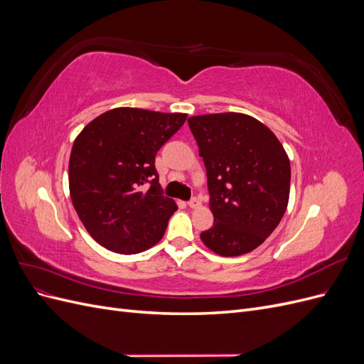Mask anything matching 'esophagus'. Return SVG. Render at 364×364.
Here are the masks:
<instances>
[{
    "label": "esophagus",
    "mask_w": 364,
    "mask_h": 364,
    "mask_svg": "<svg viewBox=\"0 0 364 364\" xmlns=\"http://www.w3.org/2000/svg\"><path fill=\"white\" fill-rule=\"evenodd\" d=\"M188 205H190V208H193V209H197V208H200L202 206V202L197 199V197H193V199L188 202Z\"/></svg>",
    "instance_id": "34e87169"
}]
</instances>
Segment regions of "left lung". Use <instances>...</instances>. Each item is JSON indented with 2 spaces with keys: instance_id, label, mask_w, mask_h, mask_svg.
Segmentation results:
<instances>
[{
  "instance_id": "obj_1",
  "label": "left lung",
  "mask_w": 364,
  "mask_h": 364,
  "mask_svg": "<svg viewBox=\"0 0 364 364\" xmlns=\"http://www.w3.org/2000/svg\"><path fill=\"white\" fill-rule=\"evenodd\" d=\"M188 126L205 162L214 214L202 241L222 257L257 249L287 209V153L269 127L245 114L191 117Z\"/></svg>"
}]
</instances>
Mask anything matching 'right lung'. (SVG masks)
Returning a JSON list of instances; mask_svg holds the SVG:
<instances>
[{"mask_svg": "<svg viewBox=\"0 0 364 364\" xmlns=\"http://www.w3.org/2000/svg\"><path fill=\"white\" fill-rule=\"evenodd\" d=\"M185 114L117 107L75 138L68 167L71 200L91 237L132 255L155 246L178 209L159 185L155 156Z\"/></svg>", "mask_w": 364, "mask_h": 364, "instance_id": "add662e5", "label": "right lung"}]
</instances>
